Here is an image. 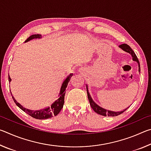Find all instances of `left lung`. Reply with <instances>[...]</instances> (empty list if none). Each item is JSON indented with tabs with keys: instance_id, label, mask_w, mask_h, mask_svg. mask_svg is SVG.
Wrapping results in <instances>:
<instances>
[{
	"instance_id": "obj_1",
	"label": "left lung",
	"mask_w": 151,
	"mask_h": 151,
	"mask_svg": "<svg viewBox=\"0 0 151 151\" xmlns=\"http://www.w3.org/2000/svg\"><path fill=\"white\" fill-rule=\"evenodd\" d=\"M119 47L121 48L123 50L126 51L127 52L130 53V54L132 55V60L136 61V62L138 63V65H139V71L140 72V63H139V59H138L137 55H135L134 52L133 50H132V48L127 44H122V45L119 46ZM86 91H87L88 99L89 103H90V104H91V106L92 107V109H93V111L95 112H96L97 114H101V115H103V116H116L119 115V114H122V112H124L127 109H124V111H120V112H114V111H108V110L106 111V109H104L103 108H102V107L99 106L98 104H96L93 101V99H92L91 96L90 95V94H89V93H88L87 85H86Z\"/></svg>"
}]
</instances>
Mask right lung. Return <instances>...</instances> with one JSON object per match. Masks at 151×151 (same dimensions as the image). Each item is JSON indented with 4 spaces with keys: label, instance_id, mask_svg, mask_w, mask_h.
Returning a JSON list of instances; mask_svg holds the SVG:
<instances>
[{
    "label": "right lung",
    "instance_id": "1",
    "mask_svg": "<svg viewBox=\"0 0 151 151\" xmlns=\"http://www.w3.org/2000/svg\"><path fill=\"white\" fill-rule=\"evenodd\" d=\"M41 37V35H31L30 37H29L28 39L25 40V42H28L29 40H32L33 39H39V38ZM73 76L72 75H69L67 76L65 81H63V83H62V86L60 87V93L58 94V98L57 99L54 103H52L50 106L47 107L44 109L42 110H39V111H31V110H29L24 108L23 106L20 105V104L18 103V102L15 100L13 96H12V99H13L14 102L15 104L19 107V108L22 110L24 112H26L27 114H29L30 116H32V118H35L36 119H40V120H42V119H49L51 118V117L54 116H57V114L59 113L60 111H61V109H63V104H64V101H65V93H66V88L68 85V82L70 81V79L71 78V76ZM11 78L10 77V76H9V81L11 82Z\"/></svg>",
    "mask_w": 151,
    "mask_h": 151
}]
</instances>
